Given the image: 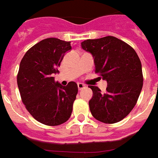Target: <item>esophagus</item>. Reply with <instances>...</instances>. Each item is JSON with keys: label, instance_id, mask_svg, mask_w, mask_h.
I'll return each mask as SVG.
<instances>
[{"label": "esophagus", "instance_id": "34e87169", "mask_svg": "<svg viewBox=\"0 0 158 158\" xmlns=\"http://www.w3.org/2000/svg\"><path fill=\"white\" fill-rule=\"evenodd\" d=\"M77 87H78V89L81 90L82 89H84L86 86L83 84V83H81V82H79V83H77Z\"/></svg>", "mask_w": 158, "mask_h": 158}]
</instances>
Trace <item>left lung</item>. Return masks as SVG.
Listing matches in <instances>:
<instances>
[{"mask_svg": "<svg viewBox=\"0 0 158 158\" xmlns=\"http://www.w3.org/2000/svg\"><path fill=\"white\" fill-rule=\"evenodd\" d=\"M93 56L95 72L107 82L106 91L89 86L93 96L90 112L99 121L114 124L127 117L137 103L143 87L142 65L133 48L113 36L81 42Z\"/></svg>", "mask_w": 158, "mask_h": 158, "instance_id": "1", "label": "left lung"}]
</instances>
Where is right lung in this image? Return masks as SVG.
Masks as SVG:
<instances>
[{"mask_svg":"<svg viewBox=\"0 0 158 158\" xmlns=\"http://www.w3.org/2000/svg\"><path fill=\"white\" fill-rule=\"evenodd\" d=\"M71 50L70 42L56 38L41 40L23 56L17 76L20 96L31 116L46 126L66 122L72 113L78 87L75 81L62 86L53 74L65 52Z\"/></svg>","mask_w":158,"mask_h":158,"instance_id":"right-lung-1","label":"right lung"}]
</instances>
